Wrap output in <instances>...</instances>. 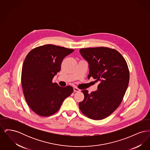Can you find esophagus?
Masks as SVG:
<instances>
[{
    "mask_svg": "<svg viewBox=\"0 0 150 150\" xmlns=\"http://www.w3.org/2000/svg\"><path fill=\"white\" fill-rule=\"evenodd\" d=\"M74 91L75 92H80V90L78 88H77L76 87H74Z\"/></svg>",
    "mask_w": 150,
    "mask_h": 150,
    "instance_id": "34e87169",
    "label": "esophagus"
}]
</instances>
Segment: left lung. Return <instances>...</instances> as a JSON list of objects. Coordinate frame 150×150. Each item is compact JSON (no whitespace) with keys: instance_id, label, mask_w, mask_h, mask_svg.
<instances>
[{"instance_id":"obj_1","label":"left lung","mask_w":150,"mask_h":150,"mask_svg":"<svg viewBox=\"0 0 150 150\" xmlns=\"http://www.w3.org/2000/svg\"><path fill=\"white\" fill-rule=\"evenodd\" d=\"M80 53L89 66L88 78L99 81L97 91H82L84 99L79 106L83 114L93 120H101L119 106L127 89L129 71L121 54L107 47L80 49Z\"/></svg>"}]
</instances>
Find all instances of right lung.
Listing matches in <instances>:
<instances>
[{
	"instance_id": "right-lung-1",
	"label": "right lung",
	"mask_w": 150,
	"mask_h": 150,
	"mask_svg": "<svg viewBox=\"0 0 150 150\" xmlns=\"http://www.w3.org/2000/svg\"><path fill=\"white\" fill-rule=\"evenodd\" d=\"M74 51L47 44L33 49L26 56L22 69V86L28 105L36 114H54L73 92L72 86L61 87L53 83L52 79L60 71L63 59Z\"/></svg>"
}]
</instances>
